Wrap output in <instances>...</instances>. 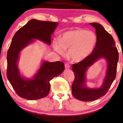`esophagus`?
<instances>
[{
  "label": "esophagus",
  "mask_w": 123,
  "mask_h": 123,
  "mask_svg": "<svg viewBox=\"0 0 123 123\" xmlns=\"http://www.w3.org/2000/svg\"><path fill=\"white\" fill-rule=\"evenodd\" d=\"M64 66H65V68H66V69H69V68H70V64L69 63H68L65 64Z\"/></svg>",
  "instance_id": "obj_1"
}]
</instances>
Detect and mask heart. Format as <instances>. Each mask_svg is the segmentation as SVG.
<instances>
[{
    "label": "heart",
    "mask_w": 123,
    "mask_h": 123,
    "mask_svg": "<svg viewBox=\"0 0 123 123\" xmlns=\"http://www.w3.org/2000/svg\"><path fill=\"white\" fill-rule=\"evenodd\" d=\"M97 42V37L93 32L78 28L64 33L60 40L54 41L53 48L61 55L69 49L68 54L70 59L74 62H79L90 55Z\"/></svg>",
    "instance_id": "heart-1"
}]
</instances>
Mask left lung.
<instances>
[{"mask_svg": "<svg viewBox=\"0 0 123 123\" xmlns=\"http://www.w3.org/2000/svg\"><path fill=\"white\" fill-rule=\"evenodd\" d=\"M95 28L97 37L96 45L89 56L77 64L72 65L74 80L72 85V93L74 97L83 101L95 100L106 95L116 78L119 55L112 36L101 25L90 23ZM101 57L108 62V69L103 85L100 88L89 89L85 87V72L87 68Z\"/></svg>", "mask_w": 123, "mask_h": 123, "instance_id": "1", "label": "left lung"}]
</instances>
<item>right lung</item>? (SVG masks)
<instances>
[{"label":"right lung","instance_id":"add662e5","mask_svg":"<svg viewBox=\"0 0 123 123\" xmlns=\"http://www.w3.org/2000/svg\"><path fill=\"white\" fill-rule=\"evenodd\" d=\"M58 24L57 22L33 19L19 28L13 36L7 52V77L19 97L27 100L45 97L50 90V80L63 71L64 64L62 62L45 61L33 79H25L21 77L17 66L20 52L32 43L33 39L50 45L51 35Z\"/></svg>","mask_w":123,"mask_h":123}]
</instances>
